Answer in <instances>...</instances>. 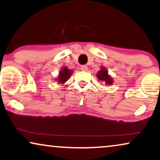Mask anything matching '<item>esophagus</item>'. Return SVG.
Segmentation results:
<instances>
[{
  "label": "esophagus",
  "mask_w": 160,
  "mask_h": 160,
  "mask_svg": "<svg viewBox=\"0 0 160 160\" xmlns=\"http://www.w3.org/2000/svg\"><path fill=\"white\" fill-rule=\"evenodd\" d=\"M80 69H81L82 71H87V70H88V67H87L86 65H82L80 67Z\"/></svg>",
  "instance_id": "1"
}]
</instances>
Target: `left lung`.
<instances>
[{
  "instance_id": "obj_1",
  "label": "left lung",
  "mask_w": 160,
  "mask_h": 160,
  "mask_svg": "<svg viewBox=\"0 0 160 160\" xmlns=\"http://www.w3.org/2000/svg\"><path fill=\"white\" fill-rule=\"evenodd\" d=\"M97 77L99 80L105 82L106 85H112L113 82L111 77L108 74V72L105 67H102V69L98 72Z\"/></svg>"
}]
</instances>
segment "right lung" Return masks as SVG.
I'll return each mask as SVG.
<instances>
[{
	"label": "right lung",
	"mask_w": 160,
	"mask_h": 160,
	"mask_svg": "<svg viewBox=\"0 0 160 160\" xmlns=\"http://www.w3.org/2000/svg\"><path fill=\"white\" fill-rule=\"evenodd\" d=\"M72 70H70L67 67H63L62 69L61 70L60 73H59L58 82L59 83H65V82L69 79V78L71 76L72 73Z\"/></svg>",
	"instance_id": "1"
}]
</instances>
